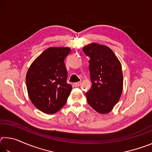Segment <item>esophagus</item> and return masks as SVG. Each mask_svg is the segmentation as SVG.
Wrapping results in <instances>:
<instances>
[{
  "instance_id": "34e87169",
  "label": "esophagus",
  "mask_w": 152,
  "mask_h": 152,
  "mask_svg": "<svg viewBox=\"0 0 152 152\" xmlns=\"http://www.w3.org/2000/svg\"><path fill=\"white\" fill-rule=\"evenodd\" d=\"M80 84H81V82H75V83H74L73 85H74V86H75V87H78V86L80 85Z\"/></svg>"
}]
</instances>
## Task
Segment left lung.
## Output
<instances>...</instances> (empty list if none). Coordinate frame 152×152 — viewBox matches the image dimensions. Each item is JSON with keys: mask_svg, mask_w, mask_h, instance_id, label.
<instances>
[{"mask_svg": "<svg viewBox=\"0 0 152 152\" xmlns=\"http://www.w3.org/2000/svg\"><path fill=\"white\" fill-rule=\"evenodd\" d=\"M82 50L91 58L89 70L92 84L86 93L87 101L98 113L107 114L111 111L122 93L121 64L107 46L92 43Z\"/></svg>", "mask_w": 152, "mask_h": 152, "instance_id": "obj_1", "label": "left lung"}]
</instances>
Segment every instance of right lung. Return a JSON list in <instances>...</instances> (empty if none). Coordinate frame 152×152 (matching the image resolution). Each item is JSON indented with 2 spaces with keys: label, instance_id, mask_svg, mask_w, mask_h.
<instances>
[{
  "label": "right lung",
  "instance_id": "obj_1",
  "mask_svg": "<svg viewBox=\"0 0 152 152\" xmlns=\"http://www.w3.org/2000/svg\"><path fill=\"white\" fill-rule=\"evenodd\" d=\"M70 48H50L33 61L26 75L29 99L43 113L53 114L66 104L72 87L67 84L64 60Z\"/></svg>",
  "mask_w": 152,
  "mask_h": 152
}]
</instances>
